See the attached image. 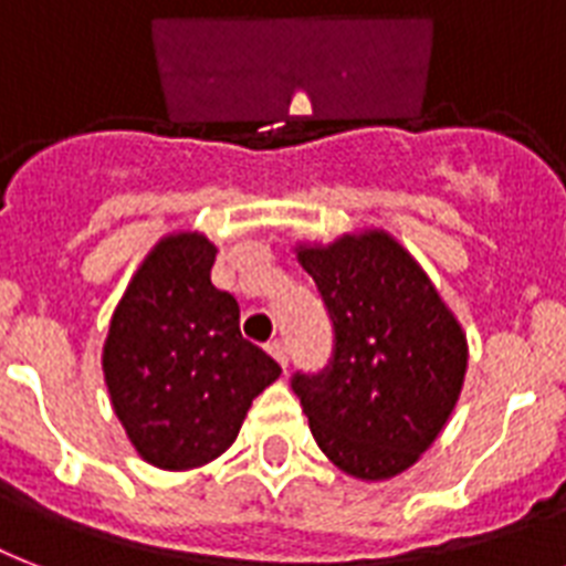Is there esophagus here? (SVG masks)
<instances>
[{"mask_svg": "<svg viewBox=\"0 0 566 566\" xmlns=\"http://www.w3.org/2000/svg\"><path fill=\"white\" fill-rule=\"evenodd\" d=\"M266 353L273 355L282 367H287V346H284L282 340H270V344H266Z\"/></svg>", "mask_w": 566, "mask_h": 566, "instance_id": "34e87169", "label": "esophagus"}]
</instances>
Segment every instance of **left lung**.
<instances>
[{"label": "left lung", "mask_w": 566, "mask_h": 566, "mask_svg": "<svg viewBox=\"0 0 566 566\" xmlns=\"http://www.w3.org/2000/svg\"><path fill=\"white\" fill-rule=\"evenodd\" d=\"M335 328L323 373H296L293 394L317 447L346 475L405 473L455 411L467 337L411 252L387 231L296 247Z\"/></svg>", "instance_id": "obj_1"}]
</instances>
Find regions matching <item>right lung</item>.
I'll list each match as a JSON object with an SVG mask.
<instances>
[{"instance_id": "1", "label": "right lung", "mask_w": 566, "mask_h": 566, "mask_svg": "<svg viewBox=\"0 0 566 566\" xmlns=\"http://www.w3.org/2000/svg\"><path fill=\"white\" fill-rule=\"evenodd\" d=\"M217 247L167 234L132 275L111 317L102 370L137 455L193 470L234 443L247 411L282 367L240 335L238 300L211 284Z\"/></svg>"}]
</instances>
